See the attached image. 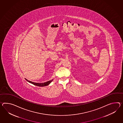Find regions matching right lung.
Listing matches in <instances>:
<instances>
[{
	"label": "right lung",
	"instance_id": "right-lung-1",
	"mask_svg": "<svg viewBox=\"0 0 123 123\" xmlns=\"http://www.w3.org/2000/svg\"><path fill=\"white\" fill-rule=\"evenodd\" d=\"M25 80L28 82L29 83H30L31 84H33L34 85L37 86H39V87H44V86H46L47 85H48L49 84L51 83V82L52 81V80H53V79L51 80H49V81H47L46 82H44V83H35V82H31V81H29L28 80H27L26 79H25Z\"/></svg>",
	"mask_w": 123,
	"mask_h": 123
}]
</instances>
